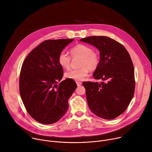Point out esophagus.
<instances>
[{"label":"esophagus","instance_id":"1","mask_svg":"<svg viewBox=\"0 0 152 152\" xmlns=\"http://www.w3.org/2000/svg\"><path fill=\"white\" fill-rule=\"evenodd\" d=\"M76 84H77V86L79 87V86H80L82 85V82H81L77 81V82H76Z\"/></svg>","mask_w":152,"mask_h":152}]
</instances>
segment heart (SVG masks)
<instances>
[{
    "label": "heart",
    "mask_w": 152,
    "mask_h": 152,
    "mask_svg": "<svg viewBox=\"0 0 152 152\" xmlns=\"http://www.w3.org/2000/svg\"><path fill=\"white\" fill-rule=\"evenodd\" d=\"M72 56L81 58L79 66L77 70H70L65 73V77L75 80H82L88 75V72L95 70L99 64V56L97 52L84 44H79L70 50ZM71 58L65 51H62L58 56V62L61 67L68 69L70 67Z\"/></svg>",
    "instance_id": "b5f03b06"
}]
</instances>
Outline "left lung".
I'll return each instance as SVG.
<instances>
[{
    "label": "left lung",
    "mask_w": 152,
    "mask_h": 152,
    "mask_svg": "<svg viewBox=\"0 0 152 152\" xmlns=\"http://www.w3.org/2000/svg\"><path fill=\"white\" fill-rule=\"evenodd\" d=\"M99 51L100 61L93 76L101 83L84 82L91 111L105 119H113L128 107L134 92L133 62L127 50L117 41L106 36L80 39Z\"/></svg>",
    "instance_id": "1"
}]
</instances>
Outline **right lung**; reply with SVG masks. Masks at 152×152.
<instances>
[{
    "label": "right lung",
    "instance_id": "add662e5",
    "mask_svg": "<svg viewBox=\"0 0 152 152\" xmlns=\"http://www.w3.org/2000/svg\"><path fill=\"white\" fill-rule=\"evenodd\" d=\"M73 39L47 40L33 50L23 62L19 77L21 99L29 115L44 124L58 121L68 108L76 90L74 80L63 77L58 56Z\"/></svg>",
    "mask_w": 152,
    "mask_h": 152
}]
</instances>
